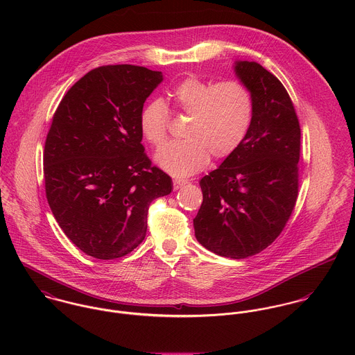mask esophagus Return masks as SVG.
<instances>
[{"mask_svg": "<svg viewBox=\"0 0 355 355\" xmlns=\"http://www.w3.org/2000/svg\"><path fill=\"white\" fill-rule=\"evenodd\" d=\"M187 183H189V180H186V179H175L173 180V187L175 189H180L182 186H184Z\"/></svg>", "mask_w": 355, "mask_h": 355, "instance_id": "34e87169", "label": "esophagus"}]
</instances>
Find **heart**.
Returning a JSON list of instances; mask_svg holds the SVG:
<instances>
[{"label":"heart","instance_id":"heart-1","mask_svg":"<svg viewBox=\"0 0 355 355\" xmlns=\"http://www.w3.org/2000/svg\"><path fill=\"white\" fill-rule=\"evenodd\" d=\"M172 106L190 114L184 141L165 145L155 155L158 165L175 176H189L203 169L210 155L228 158L246 139L254 119L252 92L242 82L220 83L190 76L166 94ZM168 110L161 100L146 103L139 116L144 138L159 148L168 135Z\"/></svg>","mask_w":355,"mask_h":355}]
</instances>
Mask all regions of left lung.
I'll list each match as a JSON object with an SVG mask.
<instances>
[{
	"instance_id": "8db88e82",
	"label": "left lung",
	"mask_w": 355,
	"mask_h": 355,
	"mask_svg": "<svg viewBox=\"0 0 355 355\" xmlns=\"http://www.w3.org/2000/svg\"><path fill=\"white\" fill-rule=\"evenodd\" d=\"M235 72L253 94V124L241 148L201 179L194 231L207 250L242 259L266 249L294 210L301 127L273 73L254 61H236Z\"/></svg>"
}]
</instances>
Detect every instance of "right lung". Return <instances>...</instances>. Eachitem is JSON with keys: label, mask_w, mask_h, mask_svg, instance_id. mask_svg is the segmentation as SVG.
I'll use <instances>...</instances> for the list:
<instances>
[{"label": "right lung", "mask_w": 355, "mask_h": 355, "mask_svg": "<svg viewBox=\"0 0 355 355\" xmlns=\"http://www.w3.org/2000/svg\"><path fill=\"white\" fill-rule=\"evenodd\" d=\"M162 73L130 64L87 72L54 112L44 176L54 218L83 253L114 259L146 236L150 203L172 179L145 153L139 116Z\"/></svg>", "instance_id": "obj_1"}]
</instances>
